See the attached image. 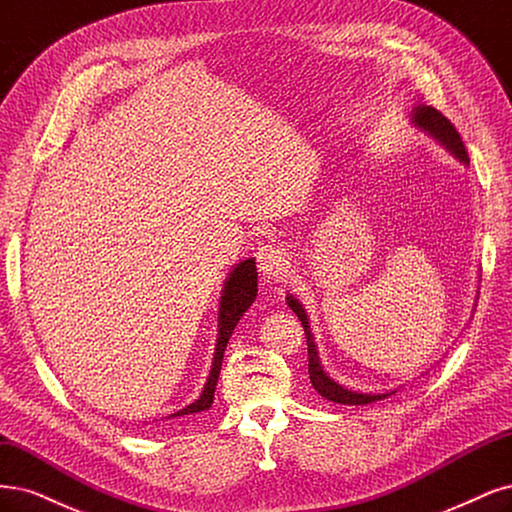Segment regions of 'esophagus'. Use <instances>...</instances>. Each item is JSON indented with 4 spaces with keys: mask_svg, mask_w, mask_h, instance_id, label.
Here are the masks:
<instances>
[{
    "mask_svg": "<svg viewBox=\"0 0 512 512\" xmlns=\"http://www.w3.org/2000/svg\"><path fill=\"white\" fill-rule=\"evenodd\" d=\"M256 260H258V271L262 273V277L277 279L286 271L288 254L284 248H279V245H260L256 252Z\"/></svg>",
    "mask_w": 512,
    "mask_h": 512,
    "instance_id": "1",
    "label": "esophagus"
}]
</instances>
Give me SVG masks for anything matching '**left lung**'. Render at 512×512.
Instances as JSON below:
<instances>
[{
    "instance_id": "obj_1",
    "label": "left lung",
    "mask_w": 512,
    "mask_h": 512,
    "mask_svg": "<svg viewBox=\"0 0 512 512\" xmlns=\"http://www.w3.org/2000/svg\"><path fill=\"white\" fill-rule=\"evenodd\" d=\"M411 122H413L415 129H419L421 133H426L428 137L436 139V142L443 146L447 152H451L462 165H466V167L470 165V158H468V152L464 148L460 133L455 131L451 122L438 110L430 108V105L419 103V105H415L413 112H411ZM286 303L298 315V320H301V324L305 328L307 351H309V379H311L317 394L324 396L326 400L337 402V404H349V407H354V404H370V402H377V400H383L387 396L396 394V390H390L385 394H362V392L347 390V387H343L341 383L330 379V375L326 373L322 362H320V354H317V345L313 341L309 317H307V311H305L303 303H298V298L292 296V294L286 296Z\"/></svg>"
}]
</instances>
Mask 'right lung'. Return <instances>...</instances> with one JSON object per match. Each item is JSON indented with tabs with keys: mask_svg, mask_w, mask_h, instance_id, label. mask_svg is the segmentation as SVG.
I'll use <instances>...</instances> for the list:
<instances>
[{
	"mask_svg": "<svg viewBox=\"0 0 512 512\" xmlns=\"http://www.w3.org/2000/svg\"><path fill=\"white\" fill-rule=\"evenodd\" d=\"M256 294H258L256 258H245L235 264L224 281L222 296H220V311H218V339H216L214 362H211V370H209V377L203 385V392L195 402H190L188 407L171 413L167 419L209 411L211 402H214V392H216V383L220 377L226 343H228V339H231V334H233L235 326L239 324L243 313L248 311L252 307V303L256 301Z\"/></svg>",
	"mask_w": 512,
	"mask_h": 512,
	"instance_id": "add662e5",
	"label": "right lung"
}]
</instances>
